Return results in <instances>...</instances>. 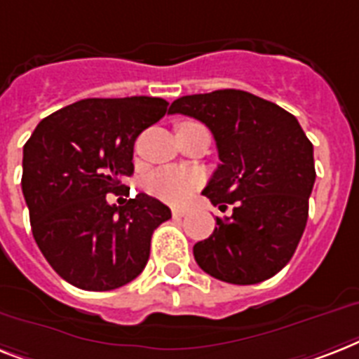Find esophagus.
<instances>
[{"label": "esophagus", "instance_id": "1", "mask_svg": "<svg viewBox=\"0 0 359 359\" xmlns=\"http://www.w3.org/2000/svg\"><path fill=\"white\" fill-rule=\"evenodd\" d=\"M184 215H188L186 208H173V217H184Z\"/></svg>", "mask_w": 359, "mask_h": 359}]
</instances>
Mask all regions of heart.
I'll return each instance as SVG.
<instances>
[{"mask_svg": "<svg viewBox=\"0 0 359 359\" xmlns=\"http://www.w3.org/2000/svg\"><path fill=\"white\" fill-rule=\"evenodd\" d=\"M201 184L203 175L184 168H162L147 179V189L151 194L171 205L188 203Z\"/></svg>", "mask_w": 359, "mask_h": 359, "instance_id": "obj_1", "label": "heart"}]
</instances>
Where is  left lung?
<instances>
[{
	"instance_id": "left-lung-1",
	"label": "left lung",
	"mask_w": 359,
	"mask_h": 359,
	"mask_svg": "<svg viewBox=\"0 0 359 359\" xmlns=\"http://www.w3.org/2000/svg\"><path fill=\"white\" fill-rule=\"evenodd\" d=\"M170 114L212 130L221 164L203 189L230 217H215L210 238L194 245L195 262L229 284H258L291 260L308 221L316 182L313 145L297 118L243 90H215L173 101Z\"/></svg>"
}]
</instances>
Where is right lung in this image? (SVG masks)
<instances>
[{
	"mask_svg": "<svg viewBox=\"0 0 359 359\" xmlns=\"http://www.w3.org/2000/svg\"><path fill=\"white\" fill-rule=\"evenodd\" d=\"M160 97L83 99L36 125L23 145L22 191L34 241L58 276L86 291L129 284L171 210L147 194L109 205L134 171V142L164 118Z\"/></svg>",
	"mask_w": 359,
	"mask_h": 359,
	"instance_id": "1",
	"label": "right lung"
}]
</instances>
